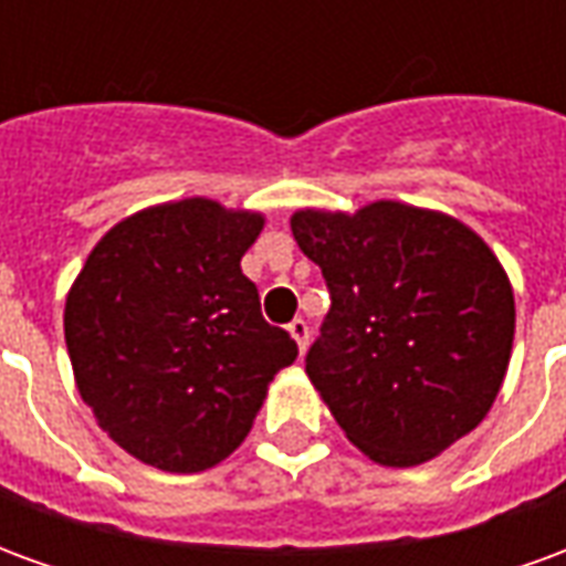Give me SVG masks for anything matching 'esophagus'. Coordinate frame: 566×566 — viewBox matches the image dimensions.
Segmentation results:
<instances>
[{
    "instance_id": "esophagus-1",
    "label": "esophagus",
    "mask_w": 566,
    "mask_h": 566,
    "mask_svg": "<svg viewBox=\"0 0 566 566\" xmlns=\"http://www.w3.org/2000/svg\"><path fill=\"white\" fill-rule=\"evenodd\" d=\"M287 331H291V336L296 339V345H300V352H306L308 348V324L303 318H294L291 324H287Z\"/></svg>"
}]
</instances>
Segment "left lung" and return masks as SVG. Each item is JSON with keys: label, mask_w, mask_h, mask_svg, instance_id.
<instances>
[{"label": "left lung", "mask_w": 566, "mask_h": 566, "mask_svg": "<svg viewBox=\"0 0 566 566\" xmlns=\"http://www.w3.org/2000/svg\"><path fill=\"white\" fill-rule=\"evenodd\" d=\"M291 230L331 287L306 373L345 437L385 467H416L467 437L497 397L515 336L512 284L482 235L394 199L355 214L300 209Z\"/></svg>", "instance_id": "1"}]
</instances>
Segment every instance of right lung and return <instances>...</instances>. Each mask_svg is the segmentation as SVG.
<instances>
[{
    "label": "right lung",
    "mask_w": 566,
    "mask_h": 566,
    "mask_svg": "<svg viewBox=\"0 0 566 566\" xmlns=\"http://www.w3.org/2000/svg\"><path fill=\"white\" fill-rule=\"evenodd\" d=\"M263 214L202 197L150 206L96 242L69 287L75 385L108 437L166 473L233 454L296 343L260 315L242 254Z\"/></svg>",
    "instance_id": "1"
}]
</instances>
